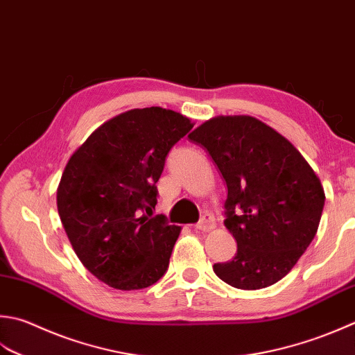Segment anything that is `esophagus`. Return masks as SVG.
<instances>
[{
  "label": "esophagus",
  "mask_w": 355,
  "mask_h": 355,
  "mask_svg": "<svg viewBox=\"0 0 355 355\" xmlns=\"http://www.w3.org/2000/svg\"><path fill=\"white\" fill-rule=\"evenodd\" d=\"M196 227L198 229V231H203V232L212 231V229H215V218L211 214H205L203 217L200 218L198 223L196 225Z\"/></svg>",
  "instance_id": "34e87169"
}]
</instances>
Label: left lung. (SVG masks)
<instances>
[{"mask_svg": "<svg viewBox=\"0 0 355 355\" xmlns=\"http://www.w3.org/2000/svg\"><path fill=\"white\" fill-rule=\"evenodd\" d=\"M189 140L209 152L227 186L225 226L237 254L214 272L239 289H261L294 268L314 240L324 191L293 143L249 115L215 116Z\"/></svg>", "mask_w": 355, "mask_h": 355, "instance_id": "8db88e82", "label": "left lung"}]
</instances>
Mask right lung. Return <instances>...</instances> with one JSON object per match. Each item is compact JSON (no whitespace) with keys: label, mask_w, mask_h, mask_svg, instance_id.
Returning a JSON list of instances; mask_svg holds the SVG:
<instances>
[{"label":"right lung","mask_w":355,"mask_h":355,"mask_svg":"<svg viewBox=\"0 0 355 355\" xmlns=\"http://www.w3.org/2000/svg\"><path fill=\"white\" fill-rule=\"evenodd\" d=\"M192 128L169 109H132L101 124L67 162L61 223L85 268L110 288H148L168 270L182 227L145 214L155 209L166 157Z\"/></svg>","instance_id":"obj_1"}]
</instances>
